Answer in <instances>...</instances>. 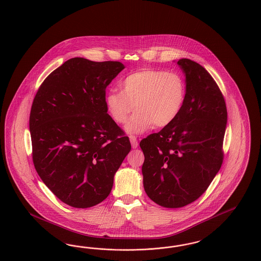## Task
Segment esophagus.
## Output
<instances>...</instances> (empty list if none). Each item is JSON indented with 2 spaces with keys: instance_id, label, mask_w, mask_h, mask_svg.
<instances>
[{
  "instance_id": "obj_1",
  "label": "esophagus",
  "mask_w": 261,
  "mask_h": 261,
  "mask_svg": "<svg viewBox=\"0 0 261 261\" xmlns=\"http://www.w3.org/2000/svg\"><path fill=\"white\" fill-rule=\"evenodd\" d=\"M129 139H130V142H131V146L133 148H136L138 146V141H137V137L133 135L129 136Z\"/></svg>"
}]
</instances>
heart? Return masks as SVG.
Masks as SVG:
<instances>
[{"mask_svg": "<svg viewBox=\"0 0 261 261\" xmlns=\"http://www.w3.org/2000/svg\"><path fill=\"white\" fill-rule=\"evenodd\" d=\"M120 87L121 91L108 93L106 105L118 124H124L135 108V114L126 125L131 134H141L153 125L162 128L172 124L186 101V83L176 72L143 69L128 74Z\"/></svg>", "mask_w": 261, "mask_h": 261, "instance_id": "obj_1", "label": "heart"}]
</instances>
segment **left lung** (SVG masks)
<instances>
[{"label":"left lung","mask_w":261,"mask_h":261,"mask_svg":"<svg viewBox=\"0 0 261 261\" xmlns=\"http://www.w3.org/2000/svg\"><path fill=\"white\" fill-rule=\"evenodd\" d=\"M186 101L177 119L143 139L142 167L147 196L165 208H180L207 190L223 161L226 105L215 80L198 63L179 59Z\"/></svg>","instance_id":"8db88e82"}]
</instances>
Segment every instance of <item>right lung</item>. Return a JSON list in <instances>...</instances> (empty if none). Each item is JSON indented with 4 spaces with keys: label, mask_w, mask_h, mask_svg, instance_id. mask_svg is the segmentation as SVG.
<instances>
[{
    "label": "right lung",
    "mask_w": 261,
    "mask_h": 261,
    "mask_svg": "<svg viewBox=\"0 0 261 261\" xmlns=\"http://www.w3.org/2000/svg\"><path fill=\"white\" fill-rule=\"evenodd\" d=\"M123 69L117 61L74 57L54 70L34 98V166L53 194L73 208H90L109 196L131 149L106 105V88Z\"/></svg>",
    "instance_id": "right-lung-1"
}]
</instances>
